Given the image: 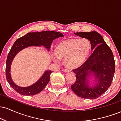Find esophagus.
I'll use <instances>...</instances> for the list:
<instances>
[{
	"mask_svg": "<svg viewBox=\"0 0 121 121\" xmlns=\"http://www.w3.org/2000/svg\"><path fill=\"white\" fill-rule=\"evenodd\" d=\"M63 70H64V72H65V73H67V72H70V70H69V69H64Z\"/></svg>",
	"mask_w": 121,
	"mask_h": 121,
	"instance_id": "obj_1",
	"label": "esophagus"
}]
</instances>
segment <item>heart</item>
Masks as SVG:
<instances>
[{"mask_svg":"<svg viewBox=\"0 0 121 121\" xmlns=\"http://www.w3.org/2000/svg\"><path fill=\"white\" fill-rule=\"evenodd\" d=\"M91 47V41L86 38L68 39L57 45L53 60L56 62H60L61 59H64L68 67L76 68L86 61Z\"/></svg>","mask_w":121,"mask_h":121,"instance_id":"b5f03b06","label":"heart"}]
</instances>
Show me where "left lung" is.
I'll return each mask as SVG.
<instances>
[{
    "instance_id": "obj_1",
    "label": "left lung",
    "mask_w": 121,
    "mask_h": 121,
    "mask_svg": "<svg viewBox=\"0 0 121 121\" xmlns=\"http://www.w3.org/2000/svg\"><path fill=\"white\" fill-rule=\"evenodd\" d=\"M74 34L89 40L93 52L81 66L73 70L76 81L71 89L78 97L95 99L109 89L113 81L116 67L113 52L96 31Z\"/></svg>"
}]
</instances>
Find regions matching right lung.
Wrapping results in <instances>:
<instances>
[{
  "mask_svg": "<svg viewBox=\"0 0 121 121\" xmlns=\"http://www.w3.org/2000/svg\"><path fill=\"white\" fill-rule=\"evenodd\" d=\"M63 36L61 33L59 32L45 30L39 32L27 33L24 36L20 37L15 41L8 53L7 59L5 76L7 80L11 86L18 93L24 95H32L40 93L49 82L51 78L50 75L52 73V71L45 70L38 81L29 86H19L15 84L13 81L10 73L12 61L17 53L24 48L32 46H43L49 51L53 41L55 39L62 37Z\"/></svg>",
  "mask_w": 121,
  "mask_h": 121,
  "instance_id": "obj_1",
  "label": "right lung"
}]
</instances>
